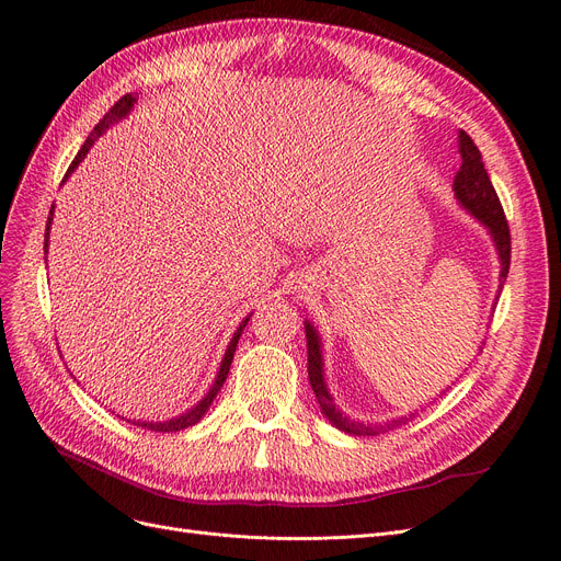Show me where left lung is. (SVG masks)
<instances>
[{
	"instance_id": "8db88e82",
	"label": "left lung",
	"mask_w": 561,
	"mask_h": 561,
	"mask_svg": "<svg viewBox=\"0 0 561 561\" xmlns=\"http://www.w3.org/2000/svg\"><path fill=\"white\" fill-rule=\"evenodd\" d=\"M460 156H462V165L456 174V182H454V191L460 199V205L472 211L483 226L490 230L492 239L497 243V251H500V260H502V278H500V289L506 280L508 274V266H511V232H508V222L502 209V203L497 197L495 186H492L490 176L483 168L481 161V151L474 145V140L467 136L465 130H460ZM306 341H308V377H310V387L316 391V398L320 402L322 412L327 414V419L335 425V428H341L345 433L352 435H379V433H387L398 428L408 421L405 419H393L385 425H364V423H354L350 419H345L339 410H335L333 400L324 387V377H322V354H320V341H318V333L310 324H306ZM414 414H410L412 419Z\"/></svg>"
}]
</instances>
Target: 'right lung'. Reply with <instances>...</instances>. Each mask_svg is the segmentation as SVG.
Segmentation results:
<instances>
[{
  "label": "right lung",
  "instance_id": "obj_1",
  "mask_svg": "<svg viewBox=\"0 0 561 561\" xmlns=\"http://www.w3.org/2000/svg\"><path fill=\"white\" fill-rule=\"evenodd\" d=\"M133 103H136V96L133 94H126V96H122L115 105H112L107 112H105V117L94 126V130L89 133V138L84 140V145H82V149L78 151V156L73 159V163L69 165V170H66V174H64V179L69 176L76 168H78V163L84 159V153L89 151V147L94 145V140L101 136V133L110 126V124H115L117 119H122V117H126L128 115V110L133 107ZM50 220H53V209H50V218H48V226H46V253H48V234H50ZM245 324H249V318H245L241 324H239V329H237V333L232 335V341H230V345H228V352H226V358H222V364H220V370H218V377H216V382H214V387L209 389V393L199 400V405H195L191 412H186V414H182L179 419H172V421H165V423H140L142 428H149V431H159V433H176V431H184V428H188V425H195L199 419L205 416V412L209 410V405L214 402V398L218 396V391H220V387H222V382H226V377H228V373H230V364H232V356H234V350H237V343H239V335H241V331L245 329Z\"/></svg>",
  "mask_w": 561,
  "mask_h": 561
}]
</instances>
